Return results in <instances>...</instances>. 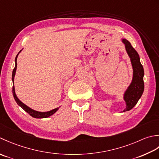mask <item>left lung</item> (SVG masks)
Instances as JSON below:
<instances>
[{
  "label": "left lung",
  "instance_id": "8db88e82",
  "mask_svg": "<svg viewBox=\"0 0 159 159\" xmlns=\"http://www.w3.org/2000/svg\"><path fill=\"white\" fill-rule=\"evenodd\" d=\"M122 42L125 44V49L130 57L132 68H133V77L132 81L124 94V99L126 103V108L123 112L128 111L137 104L141 98L144 90L143 75L144 70L140 61V57L138 53L132 47L130 43L125 39Z\"/></svg>",
  "mask_w": 159,
  "mask_h": 159
}]
</instances>
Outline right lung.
<instances>
[{
  "instance_id": "1",
  "label": "right lung",
  "mask_w": 159,
  "mask_h": 159,
  "mask_svg": "<svg viewBox=\"0 0 159 159\" xmlns=\"http://www.w3.org/2000/svg\"><path fill=\"white\" fill-rule=\"evenodd\" d=\"M20 52H19V53H20ZM18 53L17 54V56H16V57L15 58L16 65H15V68L14 69V70H13V72H12V81H13V82H14V76H15V73H16V67H17V57H18ZM12 93H13V95H14V99L16 100V103H18V106H20L21 108L24 110L25 111H26L27 113H29V114H30L31 116H33V117H34V118L41 119V118L48 117V116H50L52 115H53L54 113L56 112L58 109H59V108H55V109L52 110V111H48V112H44L35 111H34V110L30 108V107L26 106L25 103H22L21 101H20V99H19L17 98V96H16V93H15V89H14V85H13V88H12Z\"/></svg>"
}]
</instances>
